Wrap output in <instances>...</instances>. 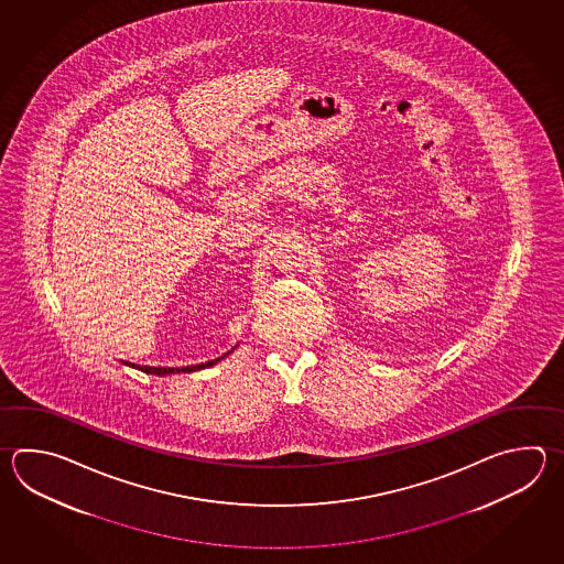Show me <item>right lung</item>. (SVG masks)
Wrapping results in <instances>:
<instances>
[{"mask_svg":"<svg viewBox=\"0 0 564 564\" xmlns=\"http://www.w3.org/2000/svg\"><path fill=\"white\" fill-rule=\"evenodd\" d=\"M223 357H217V359H210L207 364H198V366H186V368H150V366H140V371H144V373H154V376H169V373H181V371H196V369L210 368V366H215L217 361H220Z\"/></svg>","mask_w":564,"mask_h":564,"instance_id":"add662e5","label":"right lung"}]
</instances>
